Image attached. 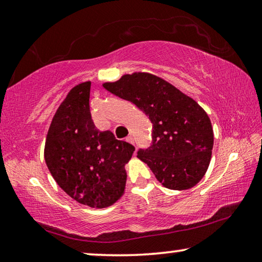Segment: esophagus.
I'll return each instance as SVG.
<instances>
[{
	"label": "esophagus",
	"instance_id": "esophagus-1",
	"mask_svg": "<svg viewBox=\"0 0 262 262\" xmlns=\"http://www.w3.org/2000/svg\"><path fill=\"white\" fill-rule=\"evenodd\" d=\"M126 141H127V142H129V143H132V144H134V139H133V136H127V139H126Z\"/></svg>",
	"mask_w": 262,
	"mask_h": 262
}]
</instances>
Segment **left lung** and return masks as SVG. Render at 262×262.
Masks as SVG:
<instances>
[{
  "label": "left lung",
  "instance_id": "1",
  "mask_svg": "<svg viewBox=\"0 0 262 262\" xmlns=\"http://www.w3.org/2000/svg\"><path fill=\"white\" fill-rule=\"evenodd\" d=\"M107 91L134 103L152 123V142L138 157L160 183L188 190L204 177L213 148L209 115L192 98L164 79L147 72L123 74L103 82Z\"/></svg>",
  "mask_w": 262,
  "mask_h": 262
}]
</instances>
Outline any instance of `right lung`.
I'll use <instances>...</instances> for the list:
<instances>
[{
  "label": "right lung",
  "instance_id": "1",
  "mask_svg": "<svg viewBox=\"0 0 262 262\" xmlns=\"http://www.w3.org/2000/svg\"><path fill=\"white\" fill-rule=\"evenodd\" d=\"M91 81L78 84L50 124L44 159L57 184L82 205L103 209L124 192V165L135 148L95 128L90 112Z\"/></svg>",
  "mask_w": 262,
  "mask_h": 262
}]
</instances>
